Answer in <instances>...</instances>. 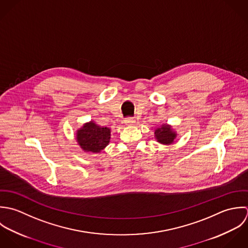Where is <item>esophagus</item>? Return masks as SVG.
Here are the masks:
<instances>
[{"mask_svg":"<svg viewBox=\"0 0 248 248\" xmlns=\"http://www.w3.org/2000/svg\"><path fill=\"white\" fill-rule=\"evenodd\" d=\"M124 123L127 124V125H132L135 124V119L134 118H126L124 120Z\"/></svg>","mask_w":248,"mask_h":248,"instance_id":"1","label":"esophagus"}]
</instances>
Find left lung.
I'll return each mask as SVG.
<instances>
[{"label":"left lung","mask_w":248,"mask_h":248,"mask_svg":"<svg viewBox=\"0 0 248 248\" xmlns=\"http://www.w3.org/2000/svg\"><path fill=\"white\" fill-rule=\"evenodd\" d=\"M154 137L158 143L169 146L174 143V140L177 137V133L172 129L171 125L164 124L154 130Z\"/></svg>","instance_id":"left-lung-1"}]
</instances>
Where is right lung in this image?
I'll use <instances>...</instances> for the list:
<instances>
[{
    "label": "right lung",
    "instance_id": "1",
    "mask_svg": "<svg viewBox=\"0 0 248 248\" xmlns=\"http://www.w3.org/2000/svg\"><path fill=\"white\" fill-rule=\"evenodd\" d=\"M76 137L78 146L83 151L99 153L110 142L111 129L90 121L77 130Z\"/></svg>",
    "mask_w": 248,
    "mask_h": 248
}]
</instances>
